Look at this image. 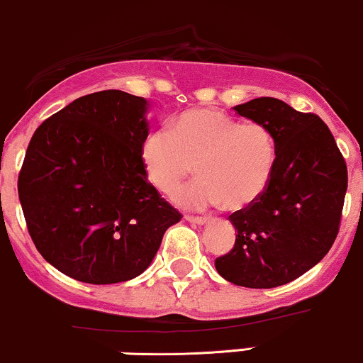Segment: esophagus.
Segmentation results:
<instances>
[{
    "instance_id": "esophagus-1",
    "label": "esophagus",
    "mask_w": 363,
    "mask_h": 363,
    "mask_svg": "<svg viewBox=\"0 0 363 363\" xmlns=\"http://www.w3.org/2000/svg\"><path fill=\"white\" fill-rule=\"evenodd\" d=\"M186 220L193 222V224L203 225V224H206V222H208V217H198V215H186Z\"/></svg>"
}]
</instances>
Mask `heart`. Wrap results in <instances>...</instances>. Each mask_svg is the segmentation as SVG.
<instances>
[{"label": "heart", "instance_id": "1", "mask_svg": "<svg viewBox=\"0 0 363 363\" xmlns=\"http://www.w3.org/2000/svg\"><path fill=\"white\" fill-rule=\"evenodd\" d=\"M141 162L153 188L174 198L196 170L200 181L184 191L179 203L205 210L224 203L241 210L264 196L277 163V143L262 122L230 117L224 111L189 110L167 130L145 139Z\"/></svg>", "mask_w": 363, "mask_h": 363}]
</instances>
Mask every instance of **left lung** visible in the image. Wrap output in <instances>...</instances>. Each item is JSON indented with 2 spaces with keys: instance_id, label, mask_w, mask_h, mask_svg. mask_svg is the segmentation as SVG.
Instances as JSON below:
<instances>
[{
  "instance_id": "1",
  "label": "left lung",
  "mask_w": 363,
  "mask_h": 363,
  "mask_svg": "<svg viewBox=\"0 0 363 363\" xmlns=\"http://www.w3.org/2000/svg\"><path fill=\"white\" fill-rule=\"evenodd\" d=\"M234 110L272 130L277 163L264 196L229 215L236 242L215 260V269L236 286L276 288L328 255L340 233L348 170L318 115L277 98H257Z\"/></svg>"
}]
</instances>
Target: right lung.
Segmentation results:
<instances>
[{
    "label": "right lung",
    "instance_id": "obj_1",
    "mask_svg": "<svg viewBox=\"0 0 363 363\" xmlns=\"http://www.w3.org/2000/svg\"><path fill=\"white\" fill-rule=\"evenodd\" d=\"M148 101L118 89L74 99L35 129L18 174L27 230L75 281L115 284L145 272L182 215L141 162Z\"/></svg>",
    "mask_w": 363,
    "mask_h": 363
}]
</instances>
